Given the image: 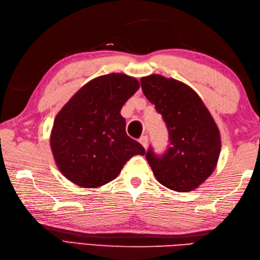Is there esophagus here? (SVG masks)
Returning <instances> with one entry per match:
<instances>
[{"mask_svg": "<svg viewBox=\"0 0 260 260\" xmlns=\"http://www.w3.org/2000/svg\"><path fill=\"white\" fill-rule=\"evenodd\" d=\"M140 143L141 144L143 145V147L144 148H146L147 147V144H148V139H147V136H142L141 139H140Z\"/></svg>", "mask_w": 260, "mask_h": 260, "instance_id": "obj_1", "label": "esophagus"}]
</instances>
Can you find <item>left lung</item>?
Returning a JSON list of instances; mask_svg holds the SVG:
<instances>
[{
    "label": "left lung",
    "mask_w": 260,
    "mask_h": 260,
    "mask_svg": "<svg viewBox=\"0 0 260 260\" xmlns=\"http://www.w3.org/2000/svg\"><path fill=\"white\" fill-rule=\"evenodd\" d=\"M142 90L167 124L170 146L163 155L152 148L146 159L156 180L170 190L192 191L217 167L220 132L202 99L191 87L173 78L150 75L141 78Z\"/></svg>",
    "instance_id": "1"
}]
</instances>
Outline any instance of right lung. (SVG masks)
Listing matches in <instances>:
<instances>
[{
  "label": "right lung",
  "instance_id": "right-lung-1",
  "mask_svg": "<svg viewBox=\"0 0 260 260\" xmlns=\"http://www.w3.org/2000/svg\"><path fill=\"white\" fill-rule=\"evenodd\" d=\"M140 82L125 74L104 75L87 82L57 114L50 146L58 169L74 184L99 187L117 178L134 155H144L126 134L123 105Z\"/></svg>",
  "mask_w": 260,
  "mask_h": 260
}]
</instances>
